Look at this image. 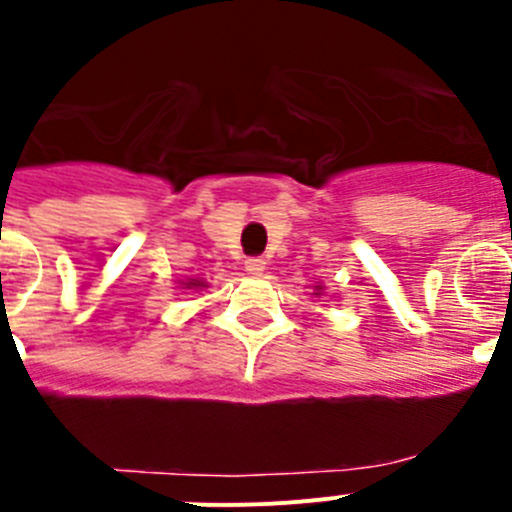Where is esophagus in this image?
Instances as JSON below:
<instances>
[{"instance_id": "obj_1", "label": "esophagus", "mask_w": 512, "mask_h": 512, "mask_svg": "<svg viewBox=\"0 0 512 512\" xmlns=\"http://www.w3.org/2000/svg\"><path fill=\"white\" fill-rule=\"evenodd\" d=\"M265 265H267V262L262 260V257H250V260L245 262V270H247V275L260 277L262 272H265Z\"/></svg>"}]
</instances>
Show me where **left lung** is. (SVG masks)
Masks as SVG:
<instances>
[{
  "label": "left lung",
  "instance_id": "1",
  "mask_svg": "<svg viewBox=\"0 0 512 512\" xmlns=\"http://www.w3.org/2000/svg\"><path fill=\"white\" fill-rule=\"evenodd\" d=\"M320 292H322V285H317V292H315V295H320Z\"/></svg>",
  "mask_w": 512,
  "mask_h": 512
}]
</instances>
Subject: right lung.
Wrapping results in <instances>:
<instances>
[{
	"label": "right lung",
	"mask_w": 512,
	"mask_h": 512,
	"mask_svg": "<svg viewBox=\"0 0 512 512\" xmlns=\"http://www.w3.org/2000/svg\"><path fill=\"white\" fill-rule=\"evenodd\" d=\"M182 287H185V290H202V287H207V282L205 280H185L182 282Z\"/></svg>",
	"instance_id": "right-lung-1"
}]
</instances>
